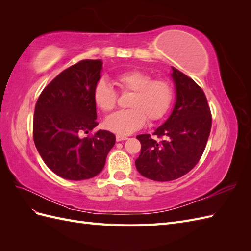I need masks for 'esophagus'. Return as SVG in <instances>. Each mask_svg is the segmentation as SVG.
Masks as SVG:
<instances>
[{"label":"esophagus","mask_w":251,"mask_h":251,"mask_svg":"<svg viewBox=\"0 0 251 251\" xmlns=\"http://www.w3.org/2000/svg\"><path fill=\"white\" fill-rule=\"evenodd\" d=\"M127 137L126 136H121V135H117L116 136V141H123V140H126Z\"/></svg>","instance_id":"obj_1"}]
</instances>
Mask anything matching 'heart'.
<instances>
[{
	"mask_svg": "<svg viewBox=\"0 0 251 251\" xmlns=\"http://www.w3.org/2000/svg\"><path fill=\"white\" fill-rule=\"evenodd\" d=\"M116 83L123 92H132L127 110H120L104 119L107 130L121 135H130L141 128L147 121L158 120L168 113L174 97L171 83L165 79H153L142 70L119 73ZM93 100L98 109L108 112L116 104L117 94L111 83L101 78L93 89Z\"/></svg>",
	"mask_w": 251,
	"mask_h": 251,
	"instance_id": "b5f03b06",
	"label": "heart"
}]
</instances>
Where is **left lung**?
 Wrapping results in <instances>:
<instances>
[{"instance_id":"left-lung-1","label":"left lung","mask_w":251,"mask_h":251,"mask_svg":"<svg viewBox=\"0 0 251 251\" xmlns=\"http://www.w3.org/2000/svg\"><path fill=\"white\" fill-rule=\"evenodd\" d=\"M176 101L169 118L154 135H138L141 143L136 169L148 179L164 182L178 179L198 163L206 147L211 128V115L202 89L185 74L172 67Z\"/></svg>"}]
</instances>
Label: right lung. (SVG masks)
<instances>
[{
  "mask_svg": "<svg viewBox=\"0 0 251 251\" xmlns=\"http://www.w3.org/2000/svg\"><path fill=\"white\" fill-rule=\"evenodd\" d=\"M101 59L81 60L59 73L36 101V150L48 168L64 179L95 177L115 144V135L104 130L81 137L98 125L93 89L101 77Z\"/></svg>",
  "mask_w": 251,
  "mask_h": 251,
  "instance_id": "obj_1",
  "label": "right lung"
}]
</instances>
